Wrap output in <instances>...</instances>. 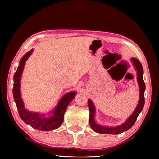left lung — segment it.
Segmentation results:
<instances>
[{"label":"left lung","instance_id":"1","mask_svg":"<svg viewBox=\"0 0 159 159\" xmlns=\"http://www.w3.org/2000/svg\"><path fill=\"white\" fill-rule=\"evenodd\" d=\"M131 62L133 64L134 68L137 71V80H138L139 88V98L138 105H137L135 109L128 119L122 123L121 125L116 126V127H108V126L102 125L98 124L95 121V107L94 105L93 102L91 99H88V108L90 110V116H89V123L91 128L93 131L98 133L102 134H118L128 130L129 129L132 128V126L135 123L137 118L140 112L143 109L144 105V91H145V83L143 80V68L141 63L137 59L132 58Z\"/></svg>","mask_w":159,"mask_h":159}]
</instances>
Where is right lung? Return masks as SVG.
Instances as JSON below:
<instances>
[{
    "label": "right lung",
    "instance_id": "add662e5",
    "mask_svg": "<svg viewBox=\"0 0 159 159\" xmlns=\"http://www.w3.org/2000/svg\"><path fill=\"white\" fill-rule=\"evenodd\" d=\"M34 49L29 51L20 61V64L14 74V85H13V98L21 120L26 124L31 126L36 130L41 131H49L55 130L61 125L64 120V115L66 109L76 95V91H72L64 95L61 98L52 111L46 116L45 114L29 111L25 107L20 91V83L26 61L30 57Z\"/></svg>",
    "mask_w": 159,
    "mask_h": 159
}]
</instances>
